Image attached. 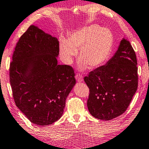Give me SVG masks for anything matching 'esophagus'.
Masks as SVG:
<instances>
[{"label": "esophagus", "instance_id": "obj_1", "mask_svg": "<svg viewBox=\"0 0 149 149\" xmlns=\"http://www.w3.org/2000/svg\"><path fill=\"white\" fill-rule=\"evenodd\" d=\"M75 79H77V81H83V77L82 75L80 74H77L75 75Z\"/></svg>", "mask_w": 149, "mask_h": 149}]
</instances>
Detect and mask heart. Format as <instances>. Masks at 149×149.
I'll return each instance as SVG.
<instances>
[{
	"mask_svg": "<svg viewBox=\"0 0 149 149\" xmlns=\"http://www.w3.org/2000/svg\"><path fill=\"white\" fill-rule=\"evenodd\" d=\"M113 46V36L110 30L92 25L72 33L69 39L61 37L59 51L62 59L70 65L79 49V68H97L108 59Z\"/></svg>",
	"mask_w": 149,
	"mask_h": 149,
	"instance_id": "obj_1",
	"label": "heart"
}]
</instances>
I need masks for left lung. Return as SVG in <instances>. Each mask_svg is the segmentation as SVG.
Returning a JSON list of instances; mask_svg holds the SVG:
<instances>
[{"mask_svg": "<svg viewBox=\"0 0 149 149\" xmlns=\"http://www.w3.org/2000/svg\"><path fill=\"white\" fill-rule=\"evenodd\" d=\"M130 42L121 41L114 56L104 65L85 76L89 88L87 106L93 117L111 120L123 114L138 88V67Z\"/></svg>", "mask_w": 149, "mask_h": 149, "instance_id": "8db88e82", "label": "left lung"}]
</instances>
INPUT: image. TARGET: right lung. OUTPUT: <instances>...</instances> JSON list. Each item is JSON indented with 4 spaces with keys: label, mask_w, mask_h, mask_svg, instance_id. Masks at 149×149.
Listing matches in <instances>:
<instances>
[{
    "label": "right lung",
    "mask_w": 149,
    "mask_h": 149,
    "mask_svg": "<svg viewBox=\"0 0 149 149\" xmlns=\"http://www.w3.org/2000/svg\"><path fill=\"white\" fill-rule=\"evenodd\" d=\"M56 38L30 26L19 38L10 63L9 80L16 106L31 122L48 125L61 118L75 84L74 70L58 65Z\"/></svg>",
    "instance_id": "add662e5"
}]
</instances>
